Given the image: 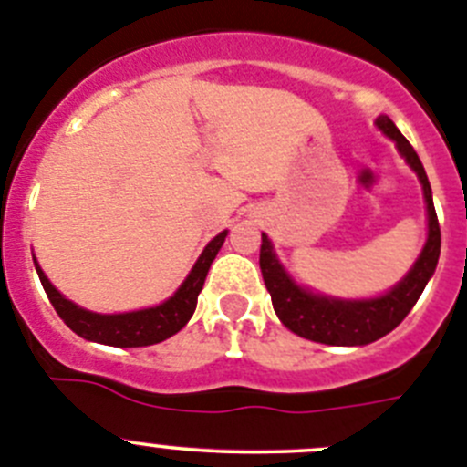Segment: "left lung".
<instances>
[{
	"label": "left lung",
	"instance_id": "left-lung-1",
	"mask_svg": "<svg viewBox=\"0 0 467 467\" xmlns=\"http://www.w3.org/2000/svg\"><path fill=\"white\" fill-rule=\"evenodd\" d=\"M377 128L396 141L398 150L407 161V165L417 171L419 182L423 186V197L428 207V242L423 246L421 255L414 263L405 279L389 291L386 296L375 300H333V297L314 296L305 291L291 276L285 275L284 267L276 260L272 251V242L267 234H263L260 244V272H263L265 285L272 296L276 317L281 318L288 330L312 342L335 344V347H360L375 339L384 337L396 326H400L402 318L417 305L419 296L426 288L428 279L438 267L440 258V223L435 204H432L431 183H428L426 170L419 161L417 150L411 149L410 141L400 134V130L393 125L389 116L377 119Z\"/></svg>",
	"mask_w": 467,
	"mask_h": 467
}]
</instances>
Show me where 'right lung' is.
<instances>
[{
    "mask_svg": "<svg viewBox=\"0 0 467 467\" xmlns=\"http://www.w3.org/2000/svg\"><path fill=\"white\" fill-rule=\"evenodd\" d=\"M225 234L221 233L207 244V249L202 251L200 260L191 270L188 279L183 281L182 288L174 293L167 302L150 309H140V312L128 314H95L86 312L67 297L53 288L41 267L36 265V275H39L41 285H44L46 296H48L50 305L56 306L57 317L67 323L77 335L90 342L109 344V347H149V344H158L162 339L171 337L191 321L192 312H195L197 296L202 291L207 272L212 267L213 258H216L218 249L223 246Z\"/></svg>",
    "mask_w": 467,
    "mask_h": 467,
    "instance_id": "right-lung-1",
    "label": "right lung"
}]
</instances>
